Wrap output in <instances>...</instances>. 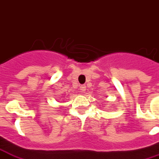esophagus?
<instances>
[{"mask_svg":"<svg viewBox=\"0 0 159 159\" xmlns=\"http://www.w3.org/2000/svg\"><path fill=\"white\" fill-rule=\"evenodd\" d=\"M80 90H81L82 92H85V91H86V86H85V85H81V86H80Z\"/></svg>","mask_w":159,"mask_h":159,"instance_id":"esophagus-1","label":"esophagus"}]
</instances>
